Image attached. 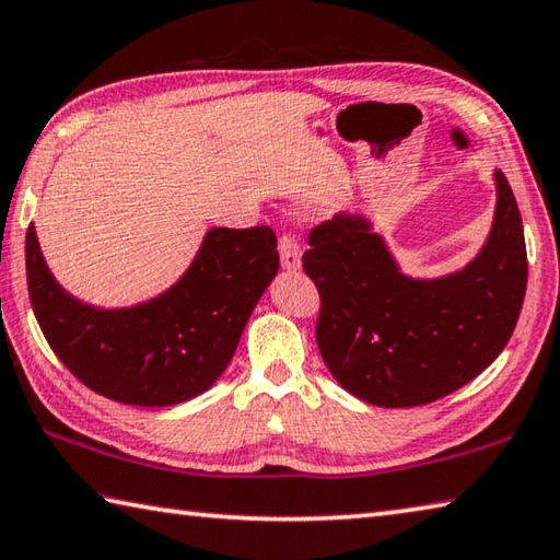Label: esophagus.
<instances>
[{"label":"esophagus","instance_id":"esophagus-1","mask_svg":"<svg viewBox=\"0 0 560 560\" xmlns=\"http://www.w3.org/2000/svg\"><path fill=\"white\" fill-rule=\"evenodd\" d=\"M279 254H281V267L289 271L301 269V247L293 235H281L279 240Z\"/></svg>","mask_w":560,"mask_h":560}]
</instances>
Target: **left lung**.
Wrapping results in <instances>:
<instances>
[{"label": "left lung", "mask_w": 560, "mask_h": 560, "mask_svg": "<svg viewBox=\"0 0 560 560\" xmlns=\"http://www.w3.org/2000/svg\"><path fill=\"white\" fill-rule=\"evenodd\" d=\"M482 249L439 279L404 273L372 220L338 212L313 228L303 271L320 293L315 340L342 389L404 409L460 389L510 342L526 293L522 215L502 171Z\"/></svg>", "instance_id": "left-lung-1"}]
</instances>
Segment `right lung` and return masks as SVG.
I'll return each mask as SVG.
<instances>
[{
  "mask_svg": "<svg viewBox=\"0 0 560 560\" xmlns=\"http://www.w3.org/2000/svg\"><path fill=\"white\" fill-rule=\"evenodd\" d=\"M279 271L271 228H212L186 273L131 308H95L60 287L26 230V283L50 350L90 389L131 406H174L228 370Z\"/></svg>",
  "mask_w": 560,
  "mask_h": 560,
  "instance_id": "obj_1",
  "label": "right lung"
}]
</instances>
